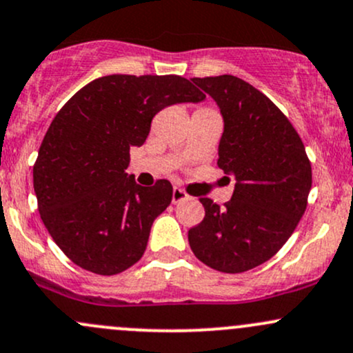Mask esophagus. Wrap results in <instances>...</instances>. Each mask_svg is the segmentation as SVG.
<instances>
[{
    "mask_svg": "<svg viewBox=\"0 0 353 353\" xmlns=\"http://www.w3.org/2000/svg\"><path fill=\"white\" fill-rule=\"evenodd\" d=\"M184 199H188L186 191H184V189H181V188H174L172 189V203H174V205L184 201Z\"/></svg>",
    "mask_w": 353,
    "mask_h": 353,
    "instance_id": "obj_1",
    "label": "esophagus"
}]
</instances>
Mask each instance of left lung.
Instances as JSON below:
<instances>
[{
  "label": "left lung",
  "instance_id": "left-lung-1",
  "mask_svg": "<svg viewBox=\"0 0 353 353\" xmlns=\"http://www.w3.org/2000/svg\"><path fill=\"white\" fill-rule=\"evenodd\" d=\"M192 83L220 108L223 135L216 164L236 184L223 210L199 198L205 220L189 230V245L211 269L245 272L276 255L298 226L311 189V164L294 127L252 84L228 74Z\"/></svg>",
  "mask_w": 353,
  "mask_h": 353
}]
</instances>
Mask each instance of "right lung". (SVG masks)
<instances>
[{"instance_id":"obj_1","label":"right lung","mask_w":353,"mask_h":353,"mask_svg":"<svg viewBox=\"0 0 353 353\" xmlns=\"http://www.w3.org/2000/svg\"><path fill=\"white\" fill-rule=\"evenodd\" d=\"M206 96L181 76H113L91 81L62 106L33 165L40 218L76 265L113 276L142 259L172 184L143 188L128 176L130 148L143 145L165 106Z\"/></svg>"}]
</instances>
